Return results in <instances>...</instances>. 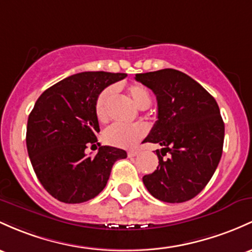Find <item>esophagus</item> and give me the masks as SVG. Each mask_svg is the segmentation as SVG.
<instances>
[{"label":"esophagus","mask_w":252,"mask_h":252,"mask_svg":"<svg viewBox=\"0 0 252 252\" xmlns=\"http://www.w3.org/2000/svg\"><path fill=\"white\" fill-rule=\"evenodd\" d=\"M139 153H140L139 151H129V152H128V157H129V158L136 157Z\"/></svg>","instance_id":"esophagus-1"}]
</instances>
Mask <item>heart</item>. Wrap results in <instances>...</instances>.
<instances>
[{
	"label": "heart",
	"instance_id": "heart-1",
	"mask_svg": "<svg viewBox=\"0 0 252 252\" xmlns=\"http://www.w3.org/2000/svg\"><path fill=\"white\" fill-rule=\"evenodd\" d=\"M113 87H106L100 92L95 101V115L99 121H105L109 112V104L111 100ZM126 92L134 104L140 109H147L152 103V95L148 88L142 84H131L126 87ZM146 129L140 124L115 123L105 129L103 139L107 145L115 147L130 148L136 145L145 136Z\"/></svg>",
	"mask_w": 252,
	"mask_h": 252
}]
</instances>
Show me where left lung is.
<instances>
[{
  "mask_svg": "<svg viewBox=\"0 0 252 252\" xmlns=\"http://www.w3.org/2000/svg\"><path fill=\"white\" fill-rule=\"evenodd\" d=\"M153 91L158 121L145 142L159 143V165L142 181L152 196L168 203L195 197L214 175L222 154L225 124L215 99L176 69L136 74ZM170 153L167 159H163Z\"/></svg>",
  "mask_w": 252,
  "mask_h": 252,
  "instance_id": "1",
  "label": "left lung"
}]
</instances>
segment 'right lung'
<instances>
[{"label": "right lung", "mask_w": 252, "mask_h": 252, "mask_svg": "<svg viewBox=\"0 0 252 252\" xmlns=\"http://www.w3.org/2000/svg\"><path fill=\"white\" fill-rule=\"evenodd\" d=\"M124 73L84 71L65 77L41 93L27 121L26 145L37 178L52 197L81 203L103 191L111 168L126 158L123 149L100 146L95 101ZM99 146L87 156L88 145Z\"/></svg>", "instance_id": "right-lung-1"}]
</instances>
